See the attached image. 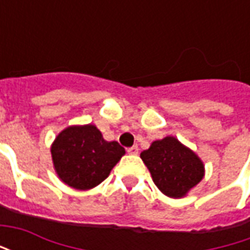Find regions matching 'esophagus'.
Returning a JSON list of instances; mask_svg holds the SVG:
<instances>
[{"label":"esophagus","instance_id":"1","mask_svg":"<svg viewBox=\"0 0 250 250\" xmlns=\"http://www.w3.org/2000/svg\"><path fill=\"white\" fill-rule=\"evenodd\" d=\"M127 152L131 154V155H138V152H139V147L138 146L130 147V148H127Z\"/></svg>","mask_w":250,"mask_h":250}]
</instances>
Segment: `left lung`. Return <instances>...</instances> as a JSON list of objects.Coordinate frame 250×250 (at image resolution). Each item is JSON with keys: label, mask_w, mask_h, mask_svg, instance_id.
<instances>
[{"label": "left lung", "mask_w": 250, "mask_h": 250, "mask_svg": "<svg viewBox=\"0 0 250 250\" xmlns=\"http://www.w3.org/2000/svg\"><path fill=\"white\" fill-rule=\"evenodd\" d=\"M141 158L154 184L170 198H184L205 177V165L195 152L174 136L154 141Z\"/></svg>", "instance_id": "obj_1"}]
</instances>
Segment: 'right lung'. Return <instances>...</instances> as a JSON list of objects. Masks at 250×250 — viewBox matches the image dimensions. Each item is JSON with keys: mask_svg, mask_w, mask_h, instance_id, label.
Returning <instances> with one entry per match:
<instances>
[{"mask_svg": "<svg viewBox=\"0 0 250 250\" xmlns=\"http://www.w3.org/2000/svg\"><path fill=\"white\" fill-rule=\"evenodd\" d=\"M57 177L76 190H89L107 178L125 150L118 142H107L96 125H69L51 146Z\"/></svg>", "mask_w": 250, "mask_h": 250, "instance_id": "1", "label": "right lung"}]
</instances>
